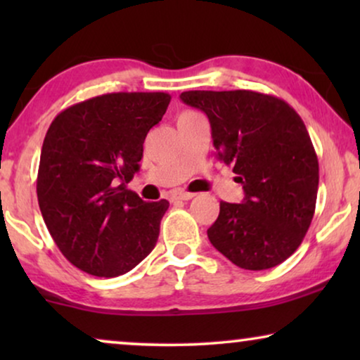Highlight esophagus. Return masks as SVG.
Instances as JSON below:
<instances>
[{
	"label": "esophagus",
	"mask_w": 360,
	"mask_h": 360,
	"mask_svg": "<svg viewBox=\"0 0 360 360\" xmlns=\"http://www.w3.org/2000/svg\"><path fill=\"white\" fill-rule=\"evenodd\" d=\"M195 196V193H190V191H184V190H176L174 193L170 195V200L172 201H186V200H191Z\"/></svg>",
	"instance_id": "esophagus-1"
}]
</instances>
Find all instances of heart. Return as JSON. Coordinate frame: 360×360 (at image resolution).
<instances>
[{"instance_id":"heart-1","label":"heart","mask_w":360,"mask_h":360,"mask_svg":"<svg viewBox=\"0 0 360 360\" xmlns=\"http://www.w3.org/2000/svg\"><path fill=\"white\" fill-rule=\"evenodd\" d=\"M185 112H191V111H185Z\"/></svg>"}]
</instances>
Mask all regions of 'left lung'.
I'll return each mask as SVG.
<instances>
[{
	"label": "left lung",
	"instance_id": "obj_1",
	"mask_svg": "<svg viewBox=\"0 0 360 360\" xmlns=\"http://www.w3.org/2000/svg\"><path fill=\"white\" fill-rule=\"evenodd\" d=\"M208 116L218 159L233 167L243 203H219L211 244L245 270L287 260L316 206L319 165L307 126L287 101L250 90L184 91Z\"/></svg>",
	"mask_w": 360,
	"mask_h": 360
}]
</instances>
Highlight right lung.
Returning a JSON list of instances; mask_svg holds the SVG:
<instances>
[{"label": "right lung", "mask_w": 360, "mask_h": 360, "mask_svg": "<svg viewBox=\"0 0 360 360\" xmlns=\"http://www.w3.org/2000/svg\"><path fill=\"white\" fill-rule=\"evenodd\" d=\"M170 95L106 93L58 112L37 172L42 218L68 262L95 277H117L150 254L169 201L146 203L127 190L147 132Z\"/></svg>", "instance_id": "right-lung-1"}]
</instances>
